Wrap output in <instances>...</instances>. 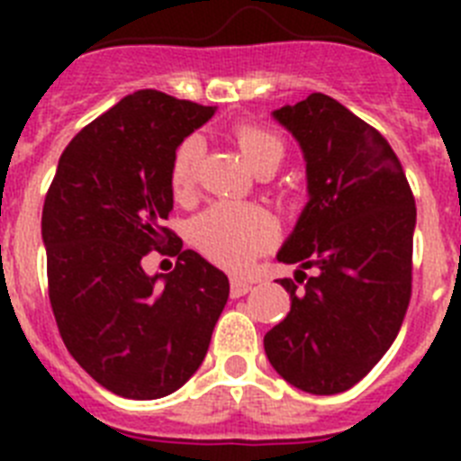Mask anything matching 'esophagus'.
<instances>
[{
  "instance_id": "esophagus-1",
  "label": "esophagus",
  "mask_w": 461,
  "mask_h": 461,
  "mask_svg": "<svg viewBox=\"0 0 461 461\" xmlns=\"http://www.w3.org/2000/svg\"><path fill=\"white\" fill-rule=\"evenodd\" d=\"M251 291V281L247 279H230V297H242Z\"/></svg>"
}]
</instances>
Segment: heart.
<instances>
[{
	"instance_id": "1",
	"label": "heart",
	"mask_w": 461,
	"mask_h": 461,
	"mask_svg": "<svg viewBox=\"0 0 461 461\" xmlns=\"http://www.w3.org/2000/svg\"><path fill=\"white\" fill-rule=\"evenodd\" d=\"M235 142L242 149L251 168H276L284 158V142L267 129L254 124H238L233 129ZM203 157V140L189 136L177 145L170 164V186L177 195L194 189ZM194 242L214 263L230 270H242L276 238V221L266 207L254 203L223 201L207 207L194 219Z\"/></svg>"
}]
</instances>
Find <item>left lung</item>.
<instances>
[{"mask_svg": "<svg viewBox=\"0 0 461 461\" xmlns=\"http://www.w3.org/2000/svg\"><path fill=\"white\" fill-rule=\"evenodd\" d=\"M272 115L303 148L309 203L276 254L303 267L279 281L291 312L263 344L291 385L337 394L372 372L402 328L415 198L388 140L332 96L309 94Z\"/></svg>", "mask_w": 461, "mask_h": 461, "instance_id": "obj_1", "label": "left lung"}]
</instances>
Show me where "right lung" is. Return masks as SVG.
<instances>
[{
  "instance_id": "obj_1",
  "label": "right lung",
  "mask_w": 461,
  "mask_h": 461,
  "mask_svg": "<svg viewBox=\"0 0 461 461\" xmlns=\"http://www.w3.org/2000/svg\"><path fill=\"white\" fill-rule=\"evenodd\" d=\"M212 115V105L138 89L76 133L46 194L41 235L57 328L80 367L120 397L182 388L226 307L228 276L164 226L175 149ZM152 249L178 256L173 273L141 270Z\"/></svg>"
}]
</instances>
